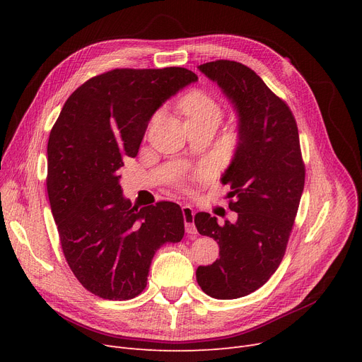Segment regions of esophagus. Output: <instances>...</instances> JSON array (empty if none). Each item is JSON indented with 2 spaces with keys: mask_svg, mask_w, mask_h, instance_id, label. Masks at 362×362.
Here are the masks:
<instances>
[{
  "mask_svg": "<svg viewBox=\"0 0 362 362\" xmlns=\"http://www.w3.org/2000/svg\"><path fill=\"white\" fill-rule=\"evenodd\" d=\"M182 214H183V220H185L186 232L189 235H195L197 233V227H195V223H194V217H195L194 208L189 206V205L182 206Z\"/></svg>",
  "mask_w": 362,
  "mask_h": 362,
  "instance_id": "34e87169",
  "label": "esophagus"
}]
</instances>
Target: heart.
Listing matches in <instances>:
<instances>
[{"label": "heart", "instance_id": "b5f03b06", "mask_svg": "<svg viewBox=\"0 0 362 362\" xmlns=\"http://www.w3.org/2000/svg\"><path fill=\"white\" fill-rule=\"evenodd\" d=\"M180 110L186 122H220L221 107L213 95L204 90H192L182 98ZM157 119V116H156Z\"/></svg>", "mask_w": 362, "mask_h": 362}]
</instances>
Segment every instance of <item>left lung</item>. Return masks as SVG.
I'll return each mask as SVG.
<instances>
[{"label":"left lung","mask_w":362,"mask_h":362,"mask_svg":"<svg viewBox=\"0 0 362 362\" xmlns=\"http://www.w3.org/2000/svg\"><path fill=\"white\" fill-rule=\"evenodd\" d=\"M216 82L238 119V144L224 170L238 213L235 223L195 214L199 235L217 240L220 258L199 265V288L216 299L255 292L280 265L305 183L298 126L292 111L259 76L240 63L218 60L198 66Z\"/></svg>","instance_id":"8db88e82"}]
</instances>
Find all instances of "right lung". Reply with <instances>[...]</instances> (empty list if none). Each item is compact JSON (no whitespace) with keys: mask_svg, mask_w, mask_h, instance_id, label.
I'll list each match as a JSON object with an SVG mask.
<instances>
[{"mask_svg":"<svg viewBox=\"0 0 362 362\" xmlns=\"http://www.w3.org/2000/svg\"><path fill=\"white\" fill-rule=\"evenodd\" d=\"M198 76L183 67L116 69L85 82L66 101L48 139L47 191L73 274L111 300L139 295L151 261L185 235L170 201L133 206L120 168L136 157L156 111Z\"/></svg>","mask_w":362,"mask_h":362,"instance_id":"add662e5","label":"right lung"}]
</instances>
